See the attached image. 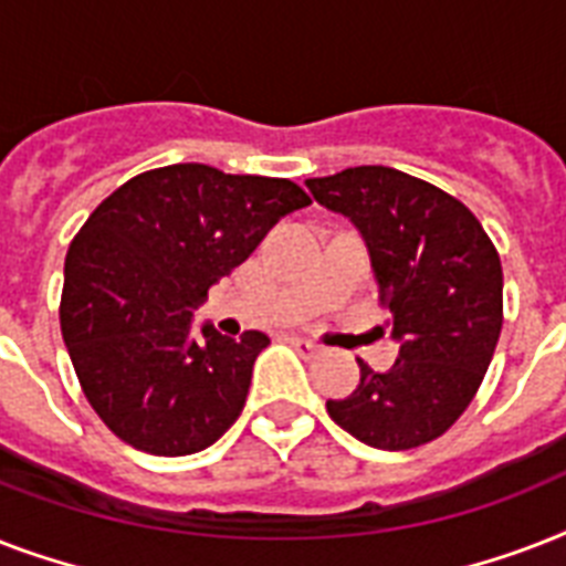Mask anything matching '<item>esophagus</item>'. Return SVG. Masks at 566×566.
Here are the masks:
<instances>
[{"instance_id":"34e87169","label":"esophagus","mask_w":566,"mask_h":566,"mask_svg":"<svg viewBox=\"0 0 566 566\" xmlns=\"http://www.w3.org/2000/svg\"><path fill=\"white\" fill-rule=\"evenodd\" d=\"M291 344L300 349V353L305 355H319L323 349H319V344H314V340H308V337H302V335H291Z\"/></svg>"}]
</instances>
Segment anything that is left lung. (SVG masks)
I'll use <instances>...</instances> for the list:
<instances>
[{
  "label": "left lung",
  "mask_w": 566,
  "mask_h": 566,
  "mask_svg": "<svg viewBox=\"0 0 566 566\" xmlns=\"http://www.w3.org/2000/svg\"><path fill=\"white\" fill-rule=\"evenodd\" d=\"M305 185L361 231L399 340L387 373L358 361L361 385L328 399V417L367 447H422L467 411L488 373L502 332L500 252L464 202L394 167Z\"/></svg>",
  "instance_id": "left-lung-1"
}]
</instances>
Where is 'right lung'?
<instances>
[{
	"instance_id": "1",
	"label": "right lung",
	"mask_w": 566,
	"mask_h": 566,
	"mask_svg": "<svg viewBox=\"0 0 566 566\" xmlns=\"http://www.w3.org/2000/svg\"><path fill=\"white\" fill-rule=\"evenodd\" d=\"M311 205L287 179L208 164L140 172L70 243L61 335L93 411L149 455H193L238 420L270 337L211 323L190 332L208 287L243 264L284 213Z\"/></svg>"
}]
</instances>
